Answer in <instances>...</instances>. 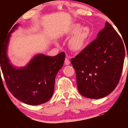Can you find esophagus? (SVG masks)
I'll use <instances>...</instances> for the list:
<instances>
[{
    "instance_id": "obj_1",
    "label": "esophagus",
    "mask_w": 128,
    "mask_h": 128,
    "mask_svg": "<svg viewBox=\"0 0 128 128\" xmlns=\"http://www.w3.org/2000/svg\"><path fill=\"white\" fill-rule=\"evenodd\" d=\"M65 64L66 65H69L70 63V56H68V55L66 56V59H65Z\"/></svg>"
}]
</instances>
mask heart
<instances>
[{
  "mask_svg": "<svg viewBox=\"0 0 128 128\" xmlns=\"http://www.w3.org/2000/svg\"><path fill=\"white\" fill-rule=\"evenodd\" d=\"M78 31L74 37L72 39L70 46L74 50H80L86 46L91 36V32L87 28H82L76 26L74 32Z\"/></svg>",
  "mask_w": 128,
  "mask_h": 128,
  "instance_id": "obj_1",
  "label": "heart"
}]
</instances>
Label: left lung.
<instances>
[{"label": "left lung", "mask_w": 128, "mask_h": 128, "mask_svg": "<svg viewBox=\"0 0 128 128\" xmlns=\"http://www.w3.org/2000/svg\"><path fill=\"white\" fill-rule=\"evenodd\" d=\"M124 56L122 39L106 22L98 38L71 59L80 94L100 99L111 93L119 82Z\"/></svg>", "instance_id": "8db88e82"}]
</instances>
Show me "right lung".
Here are the masks:
<instances>
[{
    "label": "right lung",
    "mask_w": 128,
    "mask_h": 128,
    "mask_svg": "<svg viewBox=\"0 0 128 128\" xmlns=\"http://www.w3.org/2000/svg\"><path fill=\"white\" fill-rule=\"evenodd\" d=\"M17 26L14 25L0 43V65L3 76L9 91L19 100L30 105L44 104L53 96L55 78L64 64L65 53L61 52L55 56L38 55L26 67L16 69L9 62L6 49L9 38Z\"/></svg>",
    "instance_id": "add662e5"
}]
</instances>
